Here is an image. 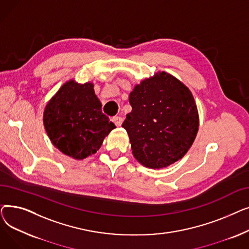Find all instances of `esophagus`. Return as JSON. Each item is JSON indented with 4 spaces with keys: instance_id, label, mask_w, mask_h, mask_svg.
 I'll return each mask as SVG.
<instances>
[{
    "instance_id": "1",
    "label": "esophagus",
    "mask_w": 249,
    "mask_h": 249,
    "mask_svg": "<svg viewBox=\"0 0 249 249\" xmlns=\"http://www.w3.org/2000/svg\"><path fill=\"white\" fill-rule=\"evenodd\" d=\"M112 121L114 122V124H115L117 127L121 126L122 123H123V119H122V117H120V116H115V117H113V118H112Z\"/></svg>"
}]
</instances>
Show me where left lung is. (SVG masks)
<instances>
[{
  "label": "left lung",
  "instance_id": "obj_1",
  "mask_svg": "<svg viewBox=\"0 0 249 249\" xmlns=\"http://www.w3.org/2000/svg\"><path fill=\"white\" fill-rule=\"evenodd\" d=\"M129 103L132 111L122 127L136 160L163 168L184 158L199 130L198 108L189 88L159 71L134 87Z\"/></svg>",
  "mask_w": 249,
  "mask_h": 249
}]
</instances>
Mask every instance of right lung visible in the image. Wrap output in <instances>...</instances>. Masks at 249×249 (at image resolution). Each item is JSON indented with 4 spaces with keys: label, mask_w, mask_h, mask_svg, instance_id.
<instances>
[{
    "label": "right lung",
    "mask_w": 249,
    "mask_h": 249,
    "mask_svg": "<svg viewBox=\"0 0 249 249\" xmlns=\"http://www.w3.org/2000/svg\"><path fill=\"white\" fill-rule=\"evenodd\" d=\"M101 108L93 83L65 82L43 112L44 128L52 144L78 160L95 154L116 128Z\"/></svg>",
    "instance_id": "right-lung-1"
}]
</instances>
